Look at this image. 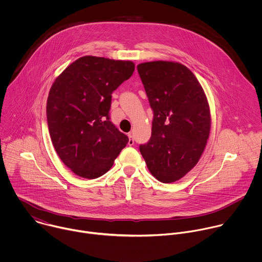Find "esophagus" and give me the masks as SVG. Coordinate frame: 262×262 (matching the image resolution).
<instances>
[{"label": "esophagus", "instance_id": "1", "mask_svg": "<svg viewBox=\"0 0 262 262\" xmlns=\"http://www.w3.org/2000/svg\"><path fill=\"white\" fill-rule=\"evenodd\" d=\"M127 136H128V139H129V140H128V145H129V146H133V145L135 144V141H134L133 135H132V134H128Z\"/></svg>", "mask_w": 262, "mask_h": 262}]
</instances>
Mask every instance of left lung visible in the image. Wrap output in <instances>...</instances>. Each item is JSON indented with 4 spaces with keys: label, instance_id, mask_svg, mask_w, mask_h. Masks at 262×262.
Here are the masks:
<instances>
[{
    "label": "left lung",
    "instance_id": "obj_1",
    "mask_svg": "<svg viewBox=\"0 0 262 262\" xmlns=\"http://www.w3.org/2000/svg\"><path fill=\"white\" fill-rule=\"evenodd\" d=\"M137 69L153 111L151 138L140 145V152L158 181L175 182L198 163L209 139L206 95L182 63L158 60Z\"/></svg>",
    "mask_w": 262,
    "mask_h": 262
}]
</instances>
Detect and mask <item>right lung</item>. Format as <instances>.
Segmentation results:
<instances>
[{
	"instance_id": "right-lung-1",
	"label": "right lung",
	"mask_w": 262,
	"mask_h": 262,
	"mask_svg": "<svg viewBox=\"0 0 262 262\" xmlns=\"http://www.w3.org/2000/svg\"><path fill=\"white\" fill-rule=\"evenodd\" d=\"M134 71L129 60L87 55L53 82L46 106L48 129L57 155L76 175L103 176L128 143L109 111L112 93Z\"/></svg>"
}]
</instances>
